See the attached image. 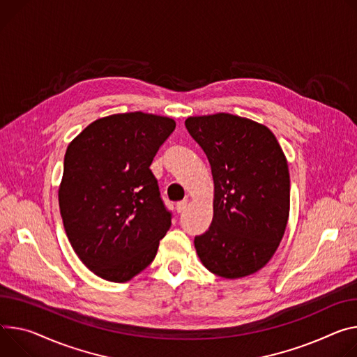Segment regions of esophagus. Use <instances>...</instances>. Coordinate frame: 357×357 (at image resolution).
<instances>
[{
  "label": "esophagus",
  "mask_w": 357,
  "mask_h": 357,
  "mask_svg": "<svg viewBox=\"0 0 357 357\" xmlns=\"http://www.w3.org/2000/svg\"><path fill=\"white\" fill-rule=\"evenodd\" d=\"M186 208H188V201H186V199H185V201H182V202H178V204H176V211H178V213L185 212V211H186Z\"/></svg>",
  "instance_id": "obj_1"
}]
</instances>
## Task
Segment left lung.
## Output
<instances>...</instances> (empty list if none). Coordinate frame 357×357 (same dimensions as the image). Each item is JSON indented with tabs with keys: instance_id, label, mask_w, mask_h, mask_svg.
<instances>
[{
	"instance_id": "left-lung-1",
	"label": "left lung",
	"mask_w": 357,
	"mask_h": 357,
	"mask_svg": "<svg viewBox=\"0 0 357 357\" xmlns=\"http://www.w3.org/2000/svg\"><path fill=\"white\" fill-rule=\"evenodd\" d=\"M185 126L206 153L213 176V218L193 242L197 253L220 278L253 275L284 235L290 208L286 156L268 126L243 116H189Z\"/></svg>"
}]
</instances>
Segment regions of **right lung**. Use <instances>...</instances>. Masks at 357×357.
<instances>
[{"instance_id":"1","label":"right lung","mask_w":357,"mask_h":357,"mask_svg":"<svg viewBox=\"0 0 357 357\" xmlns=\"http://www.w3.org/2000/svg\"><path fill=\"white\" fill-rule=\"evenodd\" d=\"M175 125L141 111L114 114L70 142L59 211L73 249L96 276L128 282L153 261L171 213L149 167Z\"/></svg>"}]
</instances>
